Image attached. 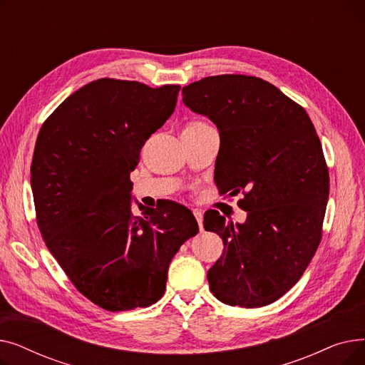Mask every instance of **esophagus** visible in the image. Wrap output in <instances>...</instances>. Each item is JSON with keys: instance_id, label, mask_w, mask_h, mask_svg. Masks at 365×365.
Returning a JSON list of instances; mask_svg holds the SVG:
<instances>
[{"instance_id": "1", "label": "esophagus", "mask_w": 365, "mask_h": 365, "mask_svg": "<svg viewBox=\"0 0 365 365\" xmlns=\"http://www.w3.org/2000/svg\"><path fill=\"white\" fill-rule=\"evenodd\" d=\"M192 213H194V216H195V219H197V222H198V226H200V229H201V231H202V212H201V210L195 208Z\"/></svg>"}]
</instances>
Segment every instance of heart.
<instances>
[{
  "label": "heart",
  "mask_w": 365,
  "mask_h": 365,
  "mask_svg": "<svg viewBox=\"0 0 365 365\" xmlns=\"http://www.w3.org/2000/svg\"><path fill=\"white\" fill-rule=\"evenodd\" d=\"M202 124H205V123H201V121H198V123H194V124H190V125H202Z\"/></svg>",
  "instance_id": "b5f03b06"
}]
</instances>
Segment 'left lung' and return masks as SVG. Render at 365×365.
<instances>
[{
	"label": "left lung",
	"instance_id": "obj_1",
	"mask_svg": "<svg viewBox=\"0 0 365 365\" xmlns=\"http://www.w3.org/2000/svg\"><path fill=\"white\" fill-rule=\"evenodd\" d=\"M183 103L207 115L220 134L215 182L222 195H244L248 213L234 225L208 210L205 231L225 253L207 274L220 302L260 308L289 292L322 237L330 176L306 110L257 76L225 73L183 87Z\"/></svg>",
	"mask_w": 365,
	"mask_h": 365
}]
</instances>
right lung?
Instances as JSON below:
<instances>
[{"label":"right lung","instance_id":"add662e5","mask_svg":"<svg viewBox=\"0 0 365 365\" xmlns=\"http://www.w3.org/2000/svg\"><path fill=\"white\" fill-rule=\"evenodd\" d=\"M179 90L96 80L38 133L31 164L36 225L75 289L110 312L158 302L171 259L200 231L190 210L173 201L131 212L130 173L175 110Z\"/></svg>","mask_w":365,"mask_h":365}]
</instances>
